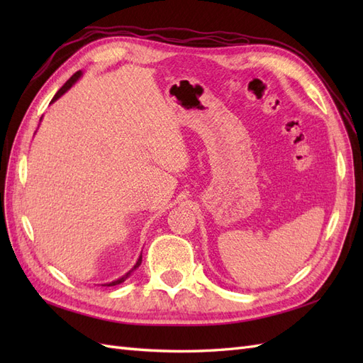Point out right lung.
Returning a JSON list of instances; mask_svg holds the SVG:
<instances>
[{
	"label": "right lung",
	"mask_w": 363,
	"mask_h": 363,
	"mask_svg": "<svg viewBox=\"0 0 363 363\" xmlns=\"http://www.w3.org/2000/svg\"><path fill=\"white\" fill-rule=\"evenodd\" d=\"M80 77H82V71H79V72H75L72 77H71V79L67 82V83H65L62 87H60V89L57 91V94L56 95H54V98H52V100H51V103H54V101H57L59 100V98L65 94V92H67L68 89H69V87L77 82V80H79L80 79ZM140 263H142V255L139 256V259H138V262H136V265L133 267V268H131L127 274H125V276H123V277H121V279H118V280H115V281H111V283H106V284H103V286H115V284H119V283H123V281H125L128 277H130V274L131 272H133L136 268H139V265H140Z\"/></svg>",
	"instance_id": "add662e5"
}]
</instances>
